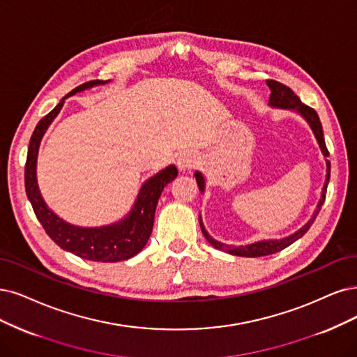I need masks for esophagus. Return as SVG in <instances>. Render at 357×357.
Returning a JSON list of instances; mask_svg holds the SVG:
<instances>
[{
	"instance_id": "esophagus-1",
	"label": "esophagus",
	"mask_w": 357,
	"mask_h": 357,
	"mask_svg": "<svg viewBox=\"0 0 357 357\" xmlns=\"http://www.w3.org/2000/svg\"><path fill=\"white\" fill-rule=\"evenodd\" d=\"M197 163H199V155L192 151H183L178 155L176 158V165L181 170H187L194 167Z\"/></svg>"
}]
</instances>
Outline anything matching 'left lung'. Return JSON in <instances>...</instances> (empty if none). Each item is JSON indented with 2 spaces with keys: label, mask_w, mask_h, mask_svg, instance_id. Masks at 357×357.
Here are the masks:
<instances>
[{
  "label": "left lung",
  "mask_w": 357,
  "mask_h": 357,
  "mask_svg": "<svg viewBox=\"0 0 357 357\" xmlns=\"http://www.w3.org/2000/svg\"><path fill=\"white\" fill-rule=\"evenodd\" d=\"M266 84H268V86L271 89V97H269V105H271V107L296 112L309 123L316 141H318V144H319V149H321V151H322V154L325 157V162H326V178H325V183H324V188H322V192H321V200H319L318 206H316L312 218L307 220L306 225H303L298 231H296L291 235L285 236V238H280V240H261V241H257V243H253V244H247V245H227V244H223V243L212 238V236L208 235V232L206 231V228L203 225L202 216H200V228H202L203 235L206 236V240L210 244H212L215 248L222 250V252H225L228 255L240 256V257H260V256H268V255L278 253V252H281V250H284L285 247L291 245L294 241L301 238V236L309 231V228L312 227V223L314 222L316 216H318V213H319V210H321V207H322V204L325 202L326 187H328V182H329V175H331V163H329V160H326V157L329 155V153H328L326 145H325L324 130H322V125H321L318 113H316L313 109H310L309 105L303 104L300 101V98L294 94L291 88H288L284 84H280V82H276V81H266ZM194 176H195V181H197V185H199V190L203 194L204 188H206V181H204L203 174H202V172L197 170L195 174H194Z\"/></svg>",
  "instance_id": "8db88e82"
}]
</instances>
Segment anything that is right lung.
<instances>
[{
	"instance_id": "add662e5",
	"label": "right lung",
	"mask_w": 357,
	"mask_h": 357,
	"mask_svg": "<svg viewBox=\"0 0 357 357\" xmlns=\"http://www.w3.org/2000/svg\"><path fill=\"white\" fill-rule=\"evenodd\" d=\"M107 82L110 81H89L79 85L56 105L54 110H51L44 119L38 122L31 137L28 158H26L24 188L38 220L41 222L50 238L60 248L86 260L113 263L134 257L147 244L153 231L154 213L158 199H160L162 191L167 183L178 176L176 166L169 165L166 169L145 181L130 212L123 219L110 223V225L96 228L76 227L57 216L44 202L36 181L39 144H41L48 126L60 113L64 100L69 96H75L76 92L97 85H104Z\"/></svg>"
}]
</instances>
